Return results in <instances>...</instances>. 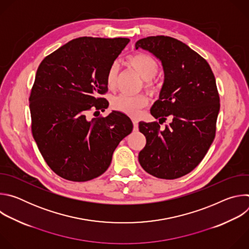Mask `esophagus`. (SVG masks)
<instances>
[{"label":"esophagus","mask_w":249,"mask_h":249,"mask_svg":"<svg viewBox=\"0 0 249 249\" xmlns=\"http://www.w3.org/2000/svg\"><path fill=\"white\" fill-rule=\"evenodd\" d=\"M132 121H133V125H134V131H137L138 130V126H139L138 120L136 118H133Z\"/></svg>","instance_id":"esophagus-1"}]
</instances>
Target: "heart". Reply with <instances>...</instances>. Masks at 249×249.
Returning <instances> with one entry per match:
<instances>
[{
    "instance_id": "1",
    "label": "heart",
    "mask_w": 249,
    "mask_h": 249,
    "mask_svg": "<svg viewBox=\"0 0 249 249\" xmlns=\"http://www.w3.org/2000/svg\"><path fill=\"white\" fill-rule=\"evenodd\" d=\"M126 63L131 67L135 72L145 81V87L147 89H155V83L153 78L158 74L159 66L158 63L149 55L144 53H137L129 56L126 59ZM118 73L117 64H112L107 75H106V84L109 89H113L116 85ZM112 107L122 113L130 116H138L141 109L146 107L149 104V99L144 94L129 95V94H119L112 99Z\"/></svg>"
}]
</instances>
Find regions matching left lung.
Here are the masks:
<instances>
[{
    "instance_id": "8db88e82",
    "label": "left lung",
    "mask_w": 249,
    "mask_h": 249,
    "mask_svg": "<svg viewBox=\"0 0 249 249\" xmlns=\"http://www.w3.org/2000/svg\"><path fill=\"white\" fill-rule=\"evenodd\" d=\"M135 46L161 61L164 82L151 114L160 124L172 119L162 130L158 122L139 123L147 140L139 162L158 178H179L201 162L215 139L220 111L215 76L202 56L175 38L149 36Z\"/></svg>"
}]
</instances>
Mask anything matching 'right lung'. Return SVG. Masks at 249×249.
<instances>
[{"mask_svg": "<svg viewBox=\"0 0 249 249\" xmlns=\"http://www.w3.org/2000/svg\"><path fill=\"white\" fill-rule=\"evenodd\" d=\"M128 38L79 37L61 46L40 63L29 96L31 132L48 166L62 178L84 182L110 165L120 141L133 130L119 111H104L108 101L106 75Z\"/></svg>", "mask_w": 249, "mask_h": 249, "instance_id": "obj_1", "label": "right lung"}]
</instances>
